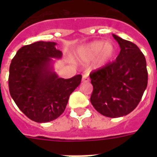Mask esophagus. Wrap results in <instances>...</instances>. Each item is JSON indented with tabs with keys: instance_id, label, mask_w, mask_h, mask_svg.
Masks as SVG:
<instances>
[{
	"instance_id": "34e87169",
	"label": "esophagus",
	"mask_w": 157,
	"mask_h": 157,
	"mask_svg": "<svg viewBox=\"0 0 157 157\" xmlns=\"http://www.w3.org/2000/svg\"><path fill=\"white\" fill-rule=\"evenodd\" d=\"M89 81H90L89 75L87 73H84L83 76H82V81H83V82H88Z\"/></svg>"
}]
</instances>
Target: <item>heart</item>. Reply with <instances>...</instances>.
I'll return each instance as SVG.
<instances>
[{"label": "heart", "instance_id": "obj_1", "mask_svg": "<svg viewBox=\"0 0 157 157\" xmlns=\"http://www.w3.org/2000/svg\"><path fill=\"white\" fill-rule=\"evenodd\" d=\"M114 53V46L111 42L94 41L81 49L79 57L83 62H90L96 56L95 66L101 67L109 60Z\"/></svg>", "mask_w": 157, "mask_h": 157}]
</instances>
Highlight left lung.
I'll return each instance as SVG.
<instances>
[{
    "instance_id": "obj_1",
    "label": "left lung",
    "mask_w": 157,
    "mask_h": 157,
    "mask_svg": "<svg viewBox=\"0 0 157 157\" xmlns=\"http://www.w3.org/2000/svg\"><path fill=\"white\" fill-rule=\"evenodd\" d=\"M112 36L121 51L115 61L90 74L94 88L90 102L100 114L116 118L138 106L147 86V70L145 57L135 44Z\"/></svg>"
}]
</instances>
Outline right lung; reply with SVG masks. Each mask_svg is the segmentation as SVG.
I'll use <instances>...</instances> for the list:
<instances>
[{
    "instance_id": "right-lung-1",
    "label": "right lung",
    "mask_w": 157,
    "mask_h": 157,
    "mask_svg": "<svg viewBox=\"0 0 157 157\" xmlns=\"http://www.w3.org/2000/svg\"><path fill=\"white\" fill-rule=\"evenodd\" d=\"M55 42L37 41L20 48L10 66L9 90L18 107L38 123L57 119L64 112L69 96L81 84V75L59 78L52 59L63 55Z\"/></svg>"
}]
</instances>
